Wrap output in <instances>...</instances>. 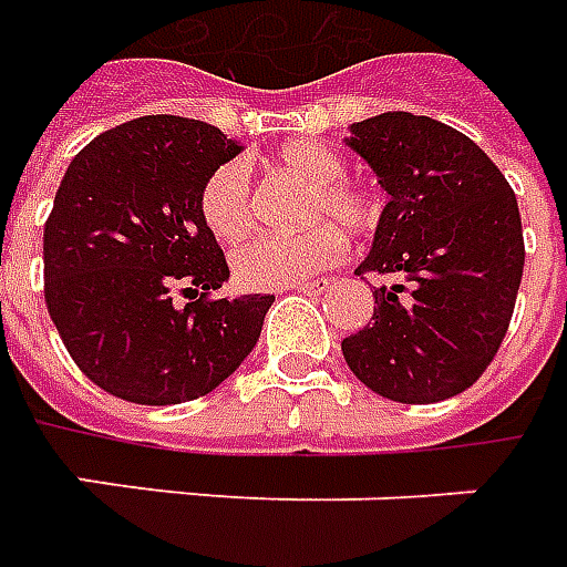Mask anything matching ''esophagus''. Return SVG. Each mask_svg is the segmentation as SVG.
<instances>
[{"mask_svg":"<svg viewBox=\"0 0 567 567\" xmlns=\"http://www.w3.org/2000/svg\"><path fill=\"white\" fill-rule=\"evenodd\" d=\"M289 289H299V292H308V296H319V292H326V289H329V280L326 278L301 280V284H292Z\"/></svg>","mask_w":567,"mask_h":567,"instance_id":"34e87169","label":"esophagus"}]
</instances>
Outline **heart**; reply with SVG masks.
I'll list each match as a JSON object with an SVG mask.
<instances>
[{
	"instance_id": "b5f03b06",
	"label": "heart",
	"mask_w": 567,
	"mask_h": 567,
	"mask_svg": "<svg viewBox=\"0 0 567 567\" xmlns=\"http://www.w3.org/2000/svg\"><path fill=\"white\" fill-rule=\"evenodd\" d=\"M268 167L305 182L296 206L292 236H262L236 250L233 271L250 289L292 287L334 266L343 254V236L364 238L380 224V203L368 187L347 182V161L338 148L313 137L289 140L271 152ZM199 218L218 241H238L250 233V176L241 161H227L206 176L197 197ZM331 223H338L331 228Z\"/></svg>"
}]
</instances>
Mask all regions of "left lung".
I'll use <instances>...</instances> for the list:
<instances>
[{
	"label": "left lung",
	"instance_id": "left-lung-1",
	"mask_svg": "<svg viewBox=\"0 0 567 567\" xmlns=\"http://www.w3.org/2000/svg\"><path fill=\"white\" fill-rule=\"evenodd\" d=\"M349 146L391 197L355 275L394 284L373 287V322L343 338V359L398 403L454 398L508 331L526 259L517 197L466 134L430 116L364 118Z\"/></svg>",
	"mask_w": 567,
	"mask_h": 567
}]
</instances>
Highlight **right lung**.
Instances as JSON below:
<instances>
[{
    "label": "right lung",
    "instance_id": "1",
    "mask_svg": "<svg viewBox=\"0 0 567 567\" xmlns=\"http://www.w3.org/2000/svg\"><path fill=\"white\" fill-rule=\"evenodd\" d=\"M238 152L197 118L140 116L71 161L44 224V299L68 355L113 398L197 400L257 347L275 296L215 299L229 266L197 208Z\"/></svg>",
    "mask_w": 567,
    "mask_h": 567
}]
</instances>
